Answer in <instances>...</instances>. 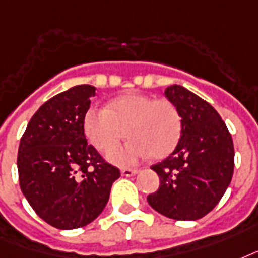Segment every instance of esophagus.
<instances>
[{"label":"esophagus","instance_id":"34e87169","mask_svg":"<svg viewBox=\"0 0 258 258\" xmlns=\"http://www.w3.org/2000/svg\"><path fill=\"white\" fill-rule=\"evenodd\" d=\"M121 173H122L123 176H135L136 173H139V169L123 168V169H121Z\"/></svg>","mask_w":258,"mask_h":258}]
</instances>
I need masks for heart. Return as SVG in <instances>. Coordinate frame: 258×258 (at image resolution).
<instances>
[{"label": "heart", "instance_id": "obj_1", "mask_svg": "<svg viewBox=\"0 0 258 258\" xmlns=\"http://www.w3.org/2000/svg\"><path fill=\"white\" fill-rule=\"evenodd\" d=\"M83 126L91 145L102 152L118 145L126 132L131 141L109 152L107 159L115 164L131 165L151 155L156 159L169 155L180 140L183 121L169 99L129 93L113 99L107 109H89Z\"/></svg>", "mask_w": 258, "mask_h": 258}]
</instances>
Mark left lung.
Segmentation results:
<instances>
[{
    "mask_svg": "<svg viewBox=\"0 0 258 258\" xmlns=\"http://www.w3.org/2000/svg\"><path fill=\"white\" fill-rule=\"evenodd\" d=\"M164 94L180 111L183 131L175 151L151 167L160 187L148 195V203L168 218L197 221L218 205L230 184L233 139L218 111L197 94L179 85Z\"/></svg>",
    "mask_w": 258,
    "mask_h": 258,
    "instance_id": "8db88e82",
    "label": "left lung"
}]
</instances>
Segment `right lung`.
Returning a JSON list of instances; mask_svg holds the SVG:
<instances>
[{"label": "right lung", "instance_id": "add662e5", "mask_svg": "<svg viewBox=\"0 0 258 258\" xmlns=\"http://www.w3.org/2000/svg\"><path fill=\"white\" fill-rule=\"evenodd\" d=\"M95 87L79 85L39 107L19 147L20 187L51 226L71 230L93 222L105 209L119 169L87 144L83 119Z\"/></svg>", "mask_w": 258, "mask_h": 258}]
</instances>
